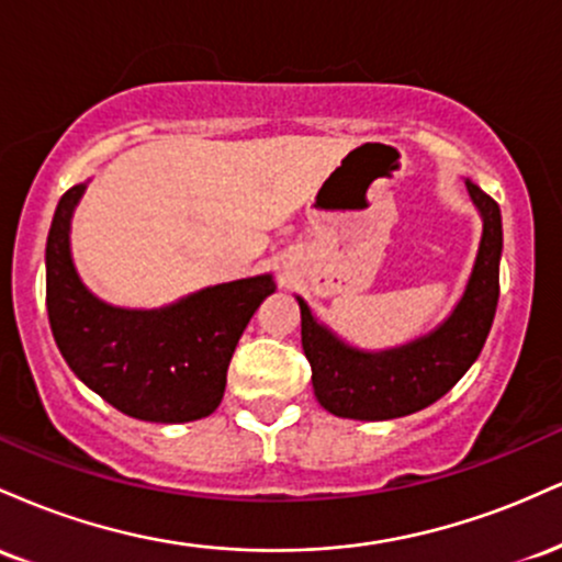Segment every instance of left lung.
Listing matches in <instances>:
<instances>
[{
	"label": "left lung",
	"mask_w": 562,
	"mask_h": 562,
	"mask_svg": "<svg viewBox=\"0 0 562 562\" xmlns=\"http://www.w3.org/2000/svg\"><path fill=\"white\" fill-rule=\"evenodd\" d=\"M470 198L483 216V237L465 295L438 330L415 344L367 353L340 344L301 306V344L312 364L319 404L351 420H393L430 406L457 385L479 359L499 301L502 214L492 195L465 179Z\"/></svg>",
	"instance_id": "8db88e82"
}]
</instances>
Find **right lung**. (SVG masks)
Instances as JSON below:
<instances>
[{
	"label": "right lung",
	"mask_w": 562,
	"mask_h": 562,
	"mask_svg": "<svg viewBox=\"0 0 562 562\" xmlns=\"http://www.w3.org/2000/svg\"><path fill=\"white\" fill-rule=\"evenodd\" d=\"M74 184L55 209L47 237V314L70 370L128 417L190 423L216 409L237 340L259 303L274 293L269 274L224 282L160 312H126L97 301L70 261Z\"/></svg>",
	"instance_id": "1"
}]
</instances>
